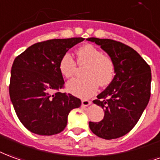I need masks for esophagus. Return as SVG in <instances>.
Masks as SVG:
<instances>
[{
	"label": "esophagus",
	"instance_id": "obj_1",
	"mask_svg": "<svg viewBox=\"0 0 160 160\" xmlns=\"http://www.w3.org/2000/svg\"><path fill=\"white\" fill-rule=\"evenodd\" d=\"M91 103V101H88V100H82V106H83V107H88V105H90Z\"/></svg>",
	"mask_w": 160,
	"mask_h": 160
}]
</instances>
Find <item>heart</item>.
<instances>
[{"mask_svg":"<svg viewBox=\"0 0 160 160\" xmlns=\"http://www.w3.org/2000/svg\"><path fill=\"white\" fill-rule=\"evenodd\" d=\"M78 63L85 66L84 78H76L70 81L66 88L70 93L80 98H88L98 90L99 85L102 87L110 84L115 74L113 59L102 53L92 44H85L77 50ZM59 70L63 77L71 78L75 75L77 64L72 56L65 53L59 63Z\"/></svg>","mask_w":160,"mask_h":160,"instance_id":"1","label":"heart"}]
</instances>
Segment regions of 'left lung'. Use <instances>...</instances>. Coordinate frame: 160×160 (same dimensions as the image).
Here are the masks:
<instances>
[{"mask_svg": "<svg viewBox=\"0 0 160 160\" xmlns=\"http://www.w3.org/2000/svg\"><path fill=\"white\" fill-rule=\"evenodd\" d=\"M112 58L115 76L93 102L103 108L104 118L89 122L91 131L101 138L116 139L126 135L138 122L151 95V69L132 48L111 39L91 37Z\"/></svg>", "mask_w": 160, "mask_h": 160, "instance_id": "left-lung-1", "label": "left lung"}]
</instances>
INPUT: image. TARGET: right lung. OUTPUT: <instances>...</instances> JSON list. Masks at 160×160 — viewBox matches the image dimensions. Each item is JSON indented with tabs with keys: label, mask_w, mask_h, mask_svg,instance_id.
I'll return each mask as SVG.
<instances>
[{
	"label": "right lung",
	"mask_w": 160,
	"mask_h": 160,
	"mask_svg": "<svg viewBox=\"0 0 160 160\" xmlns=\"http://www.w3.org/2000/svg\"><path fill=\"white\" fill-rule=\"evenodd\" d=\"M82 37L52 39L29 47L13 61L9 94L18 119L31 132L40 136L60 133L69 112L81 106L72 94L56 92L65 84L59 63Z\"/></svg>",
	"instance_id": "obj_1"
}]
</instances>
